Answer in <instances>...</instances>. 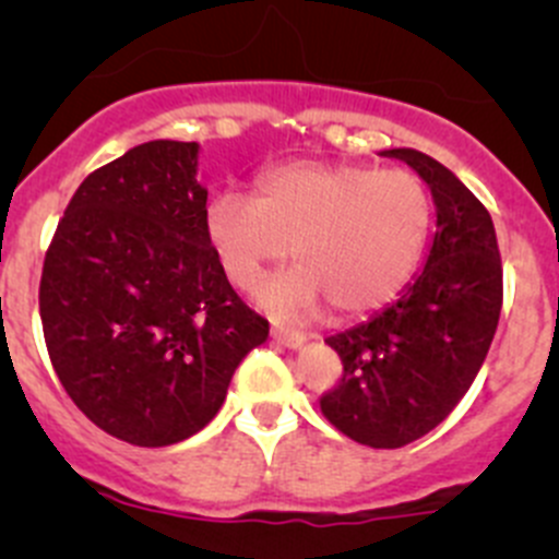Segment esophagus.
Returning a JSON list of instances; mask_svg holds the SVG:
<instances>
[{
    "mask_svg": "<svg viewBox=\"0 0 559 559\" xmlns=\"http://www.w3.org/2000/svg\"><path fill=\"white\" fill-rule=\"evenodd\" d=\"M270 335H273L275 343H281V346H286V348H302L308 341L302 332L286 330V326H273V332H270Z\"/></svg>",
    "mask_w": 559,
    "mask_h": 559,
    "instance_id": "1",
    "label": "esophagus"
}]
</instances>
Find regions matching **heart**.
I'll list each match as a JSON object with an SVG mask.
<instances>
[{
	"label": "heart",
	"instance_id": "obj_1",
	"mask_svg": "<svg viewBox=\"0 0 559 559\" xmlns=\"http://www.w3.org/2000/svg\"><path fill=\"white\" fill-rule=\"evenodd\" d=\"M432 197L419 175L368 165L295 162L262 173L253 197L222 191L205 207V238L229 284L253 289L273 264H297L259 289L270 313L337 316L386 306L425 253Z\"/></svg>",
	"mask_w": 559,
	"mask_h": 559
}]
</instances>
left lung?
I'll return each mask as SVG.
<instances>
[{
  "label": "left lung",
  "mask_w": 559,
  "mask_h": 559,
  "mask_svg": "<svg viewBox=\"0 0 559 559\" xmlns=\"http://www.w3.org/2000/svg\"><path fill=\"white\" fill-rule=\"evenodd\" d=\"M427 183L436 238L421 273L368 321L326 337L343 379L321 414L352 441L400 449L436 430L487 359L503 302V267L487 207L452 170L416 148H389Z\"/></svg>",
  "instance_id": "1"
}]
</instances>
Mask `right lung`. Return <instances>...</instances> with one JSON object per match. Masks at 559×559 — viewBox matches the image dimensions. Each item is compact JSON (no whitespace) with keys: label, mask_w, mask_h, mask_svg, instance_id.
<instances>
[{"label":"right lung","mask_w":559,"mask_h":559,"mask_svg":"<svg viewBox=\"0 0 559 559\" xmlns=\"http://www.w3.org/2000/svg\"><path fill=\"white\" fill-rule=\"evenodd\" d=\"M200 145L151 140L78 186L39 281L45 346L72 403L134 447L197 436L270 324L205 238Z\"/></svg>","instance_id":"add662e5"}]
</instances>
